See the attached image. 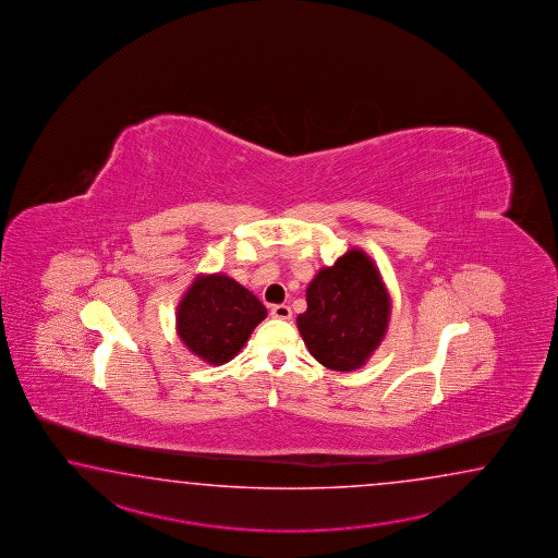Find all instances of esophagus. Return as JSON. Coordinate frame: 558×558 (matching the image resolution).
Returning a JSON list of instances; mask_svg holds the SVG:
<instances>
[{
  "instance_id": "obj_1",
  "label": "esophagus",
  "mask_w": 558,
  "mask_h": 558,
  "mask_svg": "<svg viewBox=\"0 0 558 558\" xmlns=\"http://www.w3.org/2000/svg\"><path fill=\"white\" fill-rule=\"evenodd\" d=\"M271 315H274L275 319H291V307L289 305H274L271 307Z\"/></svg>"
}]
</instances>
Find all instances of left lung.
<instances>
[{
  "mask_svg": "<svg viewBox=\"0 0 558 558\" xmlns=\"http://www.w3.org/2000/svg\"><path fill=\"white\" fill-rule=\"evenodd\" d=\"M391 319V295L363 250L347 251L307 284V311L296 329L323 367L349 373L379 349Z\"/></svg>",
  "mask_w": 558,
  "mask_h": 558,
  "instance_id": "1",
  "label": "left lung"
}]
</instances>
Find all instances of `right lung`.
I'll use <instances>...</instances> for the list:
<instances>
[{
	"label": "right lung",
	"instance_id": "1",
	"mask_svg": "<svg viewBox=\"0 0 558 558\" xmlns=\"http://www.w3.org/2000/svg\"><path fill=\"white\" fill-rule=\"evenodd\" d=\"M267 317L257 296L226 274H199L179 301L175 329L181 343L207 365L229 363Z\"/></svg>",
	"mask_w": 558,
	"mask_h": 558
}]
</instances>
